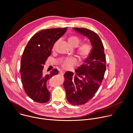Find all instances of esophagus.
Wrapping results in <instances>:
<instances>
[{"mask_svg":"<svg viewBox=\"0 0 133 133\" xmlns=\"http://www.w3.org/2000/svg\"><path fill=\"white\" fill-rule=\"evenodd\" d=\"M64 73H65V71H63V70H60L59 71V74L61 75H63L64 74Z\"/></svg>","mask_w":133,"mask_h":133,"instance_id":"esophagus-1","label":"esophagus"}]
</instances>
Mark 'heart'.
Listing matches in <instances>:
<instances>
[{
  "label": "heart",
  "instance_id": "heart-1",
  "mask_svg": "<svg viewBox=\"0 0 133 133\" xmlns=\"http://www.w3.org/2000/svg\"><path fill=\"white\" fill-rule=\"evenodd\" d=\"M68 42L69 44L73 46H77L81 42V39L77 36H70L68 37ZM59 42V40L57 41L54 46L53 49L55 48L56 46ZM91 51V46L90 44L87 43H84L81 44L77 49V53L79 55L81 59H84L88 57ZM77 62L76 58L75 57H69L65 58L62 63L61 66L64 69H67L72 67Z\"/></svg>",
  "mask_w": 133,
  "mask_h": 133
}]
</instances>
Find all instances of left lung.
<instances>
[{
	"instance_id": "obj_1",
	"label": "left lung",
	"mask_w": 133,
	"mask_h": 133,
	"mask_svg": "<svg viewBox=\"0 0 133 133\" xmlns=\"http://www.w3.org/2000/svg\"><path fill=\"white\" fill-rule=\"evenodd\" d=\"M74 29L89 38L92 47L84 63L75 69V75L71 71L64 74L67 100L71 105H79L86 104L97 91L104 77L106 61L103 44L96 32L85 28Z\"/></svg>"
}]
</instances>
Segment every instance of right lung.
<instances>
[{
    "label": "right lung",
    "instance_id": "add662e5",
    "mask_svg": "<svg viewBox=\"0 0 133 133\" xmlns=\"http://www.w3.org/2000/svg\"><path fill=\"white\" fill-rule=\"evenodd\" d=\"M67 28H50L37 32L28 42L21 59V75L24 89L33 101L47 103L50 93L47 87L48 81L57 75L58 70L53 69L44 75V65L51 54L55 43L65 33Z\"/></svg>",
    "mask_w": 133,
    "mask_h": 133
}]
</instances>
